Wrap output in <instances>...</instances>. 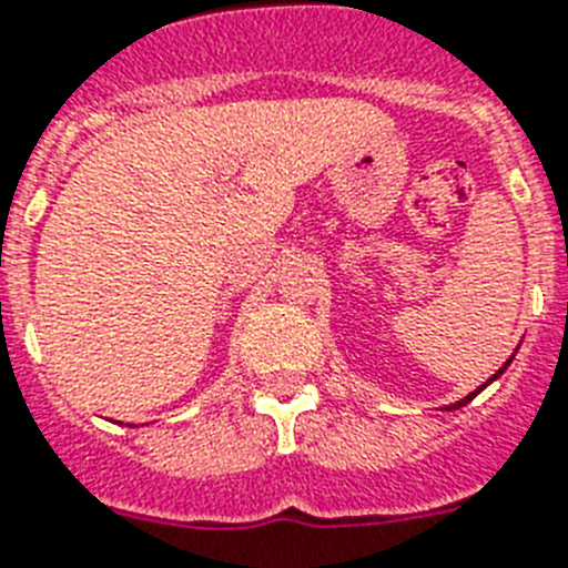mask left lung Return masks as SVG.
<instances>
[{"instance_id": "8db88e82", "label": "left lung", "mask_w": 568, "mask_h": 568, "mask_svg": "<svg viewBox=\"0 0 568 568\" xmlns=\"http://www.w3.org/2000/svg\"><path fill=\"white\" fill-rule=\"evenodd\" d=\"M511 361H514V355H511V357H508V361H505V364H503V366H499V369H497V373H494V375H490V378H488V381H485V384H483V387H479V389H474V393H468V395H465V398H462V402H456V404H450V407H445V409H459V407H465V404H468V402H474V398H476V395H479V393H483V389H485V387H488V384H490V381H497V378H499V375H503V373H505V369H508V364H511Z\"/></svg>"}]
</instances>
